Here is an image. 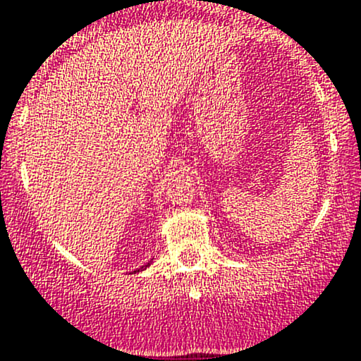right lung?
<instances>
[{"mask_svg": "<svg viewBox=\"0 0 361 361\" xmlns=\"http://www.w3.org/2000/svg\"><path fill=\"white\" fill-rule=\"evenodd\" d=\"M145 268H147V266H143V268H141V269H145ZM136 271H140V269H136ZM136 271H135V273H136Z\"/></svg>", "mask_w": 361, "mask_h": 361, "instance_id": "add662e5", "label": "right lung"}]
</instances>
